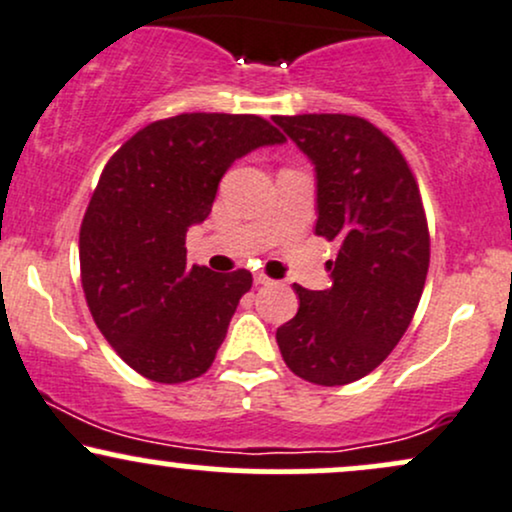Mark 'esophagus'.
<instances>
[{
  "instance_id": "obj_1",
  "label": "esophagus",
  "mask_w": 512,
  "mask_h": 512,
  "mask_svg": "<svg viewBox=\"0 0 512 512\" xmlns=\"http://www.w3.org/2000/svg\"><path fill=\"white\" fill-rule=\"evenodd\" d=\"M255 284H257V286H267V284H272V279H269L267 274L257 272V274H255Z\"/></svg>"
}]
</instances>
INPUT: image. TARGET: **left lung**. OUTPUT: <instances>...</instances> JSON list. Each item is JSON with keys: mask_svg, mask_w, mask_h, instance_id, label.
Wrapping results in <instances>:
<instances>
[{"mask_svg": "<svg viewBox=\"0 0 512 512\" xmlns=\"http://www.w3.org/2000/svg\"><path fill=\"white\" fill-rule=\"evenodd\" d=\"M315 166V233L337 240L332 286L298 293V313L276 330L298 378L346 385L390 356L424 293L431 240L419 185L399 149L354 115H276Z\"/></svg>", "mask_w": 512, "mask_h": 512, "instance_id": "8db88e82", "label": "left lung"}]
</instances>
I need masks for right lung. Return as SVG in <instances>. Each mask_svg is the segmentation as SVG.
<instances>
[{
  "label": "right lung",
  "mask_w": 512,
  "mask_h": 512,
  "mask_svg": "<svg viewBox=\"0 0 512 512\" xmlns=\"http://www.w3.org/2000/svg\"><path fill=\"white\" fill-rule=\"evenodd\" d=\"M286 137L257 115L182 113L110 158L79 233L81 286L117 356L154 383L207 373L252 274L187 267L185 236L209 216L233 161Z\"/></svg>",
  "instance_id": "add662e5"
}]
</instances>
